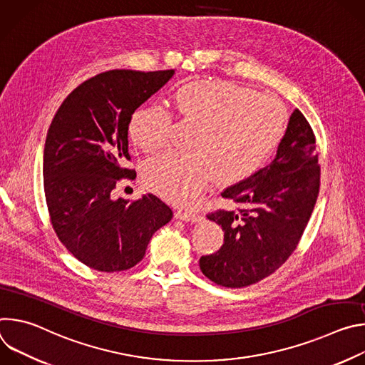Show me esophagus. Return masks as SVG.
I'll list each match as a JSON object with an SVG mask.
<instances>
[{
	"label": "esophagus",
	"mask_w": 365,
	"mask_h": 365,
	"mask_svg": "<svg viewBox=\"0 0 365 365\" xmlns=\"http://www.w3.org/2000/svg\"><path fill=\"white\" fill-rule=\"evenodd\" d=\"M175 217L178 220H182L185 222H197L200 221V217L195 212H190V211H183V210H179L175 212Z\"/></svg>",
	"instance_id": "1"
}]
</instances>
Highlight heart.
<instances>
[{
    "instance_id": "obj_1",
    "label": "heart",
    "mask_w": 365,
    "mask_h": 365,
    "mask_svg": "<svg viewBox=\"0 0 365 365\" xmlns=\"http://www.w3.org/2000/svg\"><path fill=\"white\" fill-rule=\"evenodd\" d=\"M179 118L193 125L185 153H166L144 166L147 187L176 203H189L212 182H238L262 166L280 144L287 114L276 98L247 86L203 79L173 95ZM170 113L148 103L133 111L128 135L144 153L166 147Z\"/></svg>"
}]
</instances>
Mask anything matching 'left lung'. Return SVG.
<instances>
[{
  "instance_id": "1",
  "label": "left lung",
  "mask_w": 365,
  "mask_h": 365,
  "mask_svg": "<svg viewBox=\"0 0 365 365\" xmlns=\"http://www.w3.org/2000/svg\"><path fill=\"white\" fill-rule=\"evenodd\" d=\"M319 183L315 134L294 110L273 162L221 193L240 203V210L207 214L222 227L224 244L200 257L202 273L234 289L274 273L296 250L314 212Z\"/></svg>"
}]
</instances>
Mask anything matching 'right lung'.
Wrapping results in <instances>:
<instances>
[{"instance_id": "right-lung-1", "label": "right lung", "mask_w": 365, "mask_h": 365, "mask_svg": "<svg viewBox=\"0 0 365 365\" xmlns=\"http://www.w3.org/2000/svg\"><path fill=\"white\" fill-rule=\"evenodd\" d=\"M175 71L115 69L75 88L47 131L43 154L44 195L61 242L85 266L123 272L140 263L153 234L173 212L158 196L114 197L125 169L128 121Z\"/></svg>"}]
</instances>
